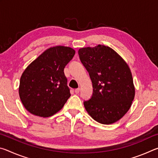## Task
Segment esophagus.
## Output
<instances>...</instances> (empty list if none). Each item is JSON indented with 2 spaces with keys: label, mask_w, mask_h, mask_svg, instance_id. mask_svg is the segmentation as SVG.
Instances as JSON below:
<instances>
[{
  "label": "esophagus",
  "mask_w": 158,
  "mask_h": 158,
  "mask_svg": "<svg viewBox=\"0 0 158 158\" xmlns=\"http://www.w3.org/2000/svg\"><path fill=\"white\" fill-rule=\"evenodd\" d=\"M79 91H80V89H79V88H78V89H77L74 90V92H75L76 94H78V93H79Z\"/></svg>",
  "instance_id": "esophagus-1"
}]
</instances>
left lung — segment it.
<instances>
[{"label":"left lung","mask_w":158,"mask_h":158,"mask_svg":"<svg viewBox=\"0 0 158 158\" xmlns=\"http://www.w3.org/2000/svg\"><path fill=\"white\" fill-rule=\"evenodd\" d=\"M78 53L93 84L92 97L84 102L85 110L100 123L118 121L129 110L135 98L129 66L114 49L105 45L81 48Z\"/></svg>","instance_id":"8db88e82"}]
</instances>
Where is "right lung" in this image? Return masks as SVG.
Wrapping results in <instances>:
<instances>
[{
	"label": "right lung",
	"mask_w": 158,
	"mask_h": 158,
	"mask_svg": "<svg viewBox=\"0 0 158 158\" xmlns=\"http://www.w3.org/2000/svg\"><path fill=\"white\" fill-rule=\"evenodd\" d=\"M74 54L71 47H50L26 68L19 93L26 110L37 116L49 117L63 108L71 95L64 68Z\"/></svg>",
	"instance_id": "1"
}]
</instances>
